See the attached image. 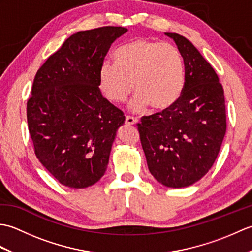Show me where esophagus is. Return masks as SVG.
<instances>
[{
    "label": "esophagus",
    "mask_w": 252,
    "mask_h": 252,
    "mask_svg": "<svg viewBox=\"0 0 252 252\" xmlns=\"http://www.w3.org/2000/svg\"><path fill=\"white\" fill-rule=\"evenodd\" d=\"M136 123H138V119H136V118H133L130 116L126 117V126H135Z\"/></svg>",
    "instance_id": "1"
}]
</instances>
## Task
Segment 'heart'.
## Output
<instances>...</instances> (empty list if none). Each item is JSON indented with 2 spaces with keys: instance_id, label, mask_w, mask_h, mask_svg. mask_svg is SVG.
Segmentation results:
<instances>
[{
  "instance_id": "heart-1",
  "label": "heart",
  "mask_w": 252,
  "mask_h": 252,
  "mask_svg": "<svg viewBox=\"0 0 252 252\" xmlns=\"http://www.w3.org/2000/svg\"><path fill=\"white\" fill-rule=\"evenodd\" d=\"M115 63H103L99 88L105 97L119 104L133 91L136 92L130 108L144 111L151 105L165 110L181 97L184 88V63L176 47L165 42L140 37L115 53Z\"/></svg>"
}]
</instances>
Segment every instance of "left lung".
I'll return each instance as SVG.
<instances>
[{
  "mask_svg": "<svg viewBox=\"0 0 252 252\" xmlns=\"http://www.w3.org/2000/svg\"><path fill=\"white\" fill-rule=\"evenodd\" d=\"M183 57V92L170 108L142 118L141 143L159 183L181 189L199 181L215 163L226 132L225 99L215 69L186 37L169 33Z\"/></svg>",
  "mask_w": 252,
  "mask_h": 252,
  "instance_id": "left-lung-1",
  "label": "left lung"
}]
</instances>
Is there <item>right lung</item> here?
Masks as SVG:
<instances>
[{
  "instance_id": "add662e5",
  "label": "right lung",
  "mask_w": 252,
  "mask_h": 252,
  "mask_svg": "<svg viewBox=\"0 0 252 252\" xmlns=\"http://www.w3.org/2000/svg\"><path fill=\"white\" fill-rule=\"evenodd\" d=\"M127 31L101 27L79 31L37 70L27 120L43 167L71 189H85L104 175L123 112L99 90V69L111 44Z\"/></svg>"
}]
</instances>
